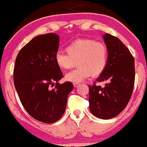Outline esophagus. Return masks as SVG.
<instances>
[{"mask_svg": "<svg viewBox=\"0 0 147 147\" xmlns=\"http://www.w3.org/2000/svg\"><path fill=\"white\" fill-rule=\"evenodd\" d=\"M73 85L75 87H78L79 85H80V84H79V83H77V82H75V83H73Z\"/></svg>", "mask_w": 147, "mask_h": 147, "instance_id": "1", "label": "esophagus"}]
</instances>
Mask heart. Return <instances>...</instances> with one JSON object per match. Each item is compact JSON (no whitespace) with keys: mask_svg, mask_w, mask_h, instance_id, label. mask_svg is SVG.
Masks as SVG:
<instances>
[{"mask_svg":"<svg viewBox=\"0 0 147 147\" xmlns=\"http://www.w3.org/2000/svg\"><path fill=\"white\" fill-rule=\"evenodd\" d=\"M57 66L61 70L78 68L65 75L66 80L81 82L92 75H100L105 70L108 60L107 47L102 42L90 39H80L71 42L65 51H58L55 56Z\"/></svg>","mask_w":147,"mask_h":147,"instance_id":"heart-1","label":"heart"}]
</instances>
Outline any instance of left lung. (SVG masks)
<instances>
[{"mask_svg":"<svg viewBox=\"0 0 147 147\" xmlns=\"http://www.w3.org/2000/svg\"><path fill=\"white\" fill-rule=\"evenodd\" d=\"M108 50L106 68L89 86L90 110L101 119H110L124 110L131 97L135 83V61L129 50L118 38L103 36ZM107 80L105 87L96 82Z\"/></svg>","mask_w":147,"mask_h":147,"instance_id":"8db88e82","label":"left lung"}]
</instances>
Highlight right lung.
Masks as SVG:
<instances>
[{"instance_id": "add662e5", "label": "right lung", "mask_w": 147, "mask_h": 147, "mask_svg": "<svg viewBox=\"0 0 147 147\" xmlns=\"http://www.w3.org/2000/svg\"><path fill=\"white\" fill-rule=\"evenodd\" d=\"M58 49L57 34L35 37L21 49L13 68L14 86L21 103L30 116L45 123L61 118L74 88L70 81L58 83L63 77L55 60Z\"/></svg>"}]
</instances>
